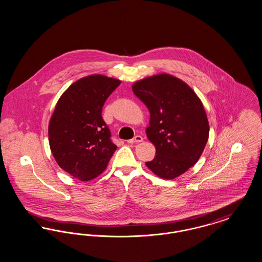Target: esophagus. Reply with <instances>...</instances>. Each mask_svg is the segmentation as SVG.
Segmentation results:
<instances>
[{
	"label": "esophagus",
	"mask_w": 262,
	"mask_h": 262,
	"mask_svg": "<svg viewBox=\"0 0 262 262\" xmlns=\"http://www.w3.org/2000/svg\"><path fill=\"white\" fill-rule=\"evenodd\" d=\"M142 140H143L142 137H140V136H136L134 138H132V139H129V140H127V142H128V143H138V142H141Z\"/></svg>",
	"instance_id": "34e87169"
}]
</instances>
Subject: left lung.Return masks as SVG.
<instances>
[{"instance_id":"1","label":"left lung","mask_w":262,"mask_h":262,"mask_svg":"<svg viewBox=\"0 0 262 262\" xmlns=\"http://www.w3.org/2000/svg\"><path fill=\"white\" fill-rule=\"evenodd\" d=\"M133 91L150 113L146 136L156 155L146 166L166 180L184 174L199 161L208 140L202 102L186 82L167 74L137 81Z\"/></svg>"}]
</instances>
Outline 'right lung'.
I'll use <instances>...</instances> for the list:
<instances>
[{
	"label": "right lung",
	"mask_w": 262,
	"mask_h": 262,
	"mask_svg": "<svg viewBox=\"0 0 262 262\" xmlns=\"http://www.w3.org/2000/svg\"><path fill=\"white\" fill-rule=\"evenodd\" d=\"M120 83L102 75L82 77L62 93L51 117L52 154L63 171L80 181L99 176L117 149L101 114Z\"/></svg>",
	"instance_id": "obj_1"
}]
</instances>
